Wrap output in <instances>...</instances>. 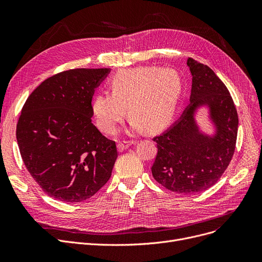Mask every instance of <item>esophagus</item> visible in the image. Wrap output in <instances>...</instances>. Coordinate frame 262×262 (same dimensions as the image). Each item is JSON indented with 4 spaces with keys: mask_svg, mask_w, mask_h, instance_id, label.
<instances>
[{
    "mask_svg": "<svg viewBox=\"0 0 262 262\" xmlns=\"http://www.w3.org/2000/svg\"><path fill=\"white\" fill-rule=\"evenodd\" d=\"M133 143H134V141H122V142H119V143H118V149H119V152H123L124 149L128 148Z\"/></svg>",
    "mask_w": 262,
    "mask_h": 262,
    "instance_id": "obj_1",
    "label": "esophagus"
}]
</instances>
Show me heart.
I'll list each match as a JSON object with an SVG mask.
<instances>
[{
  "label": "heart",
  "mask_w": 262,
  "mask_h": 262,
  "mask_svg": "<svg viewBox=\"0 0 262 262\" xmlns=\"http://www.w3.org/2000/svg\"><path fill=\"white\" fill-rule=\"evenodd\" d=\"M109 92L95 95L93 114L99 127L114 134L127 114L133 127L149 132L164 127L171 121L183 90L181 75L172 69L139 67L116 73L109 81Z\"/></svg>",
  "instance_id": "b5f03b06"
}]
</instances>
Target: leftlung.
Instances as JSON below:
<instances>
[{
    "label": "left lung",
    "instance_id": "1",
    "mask_svg": "<svg viewBox=\"0 0 262 262\" xmlns=\"http://www.w3.org/2000/svg\"><path fill=\"white\" fill-rule=\"evenodd\" d=\"M187 64L192 75L190 104L173 125L153 138L157 155L152 166L156 182L173 192L193 194L213 186L235 153L238 114L231 95L211 69L193 58ZM208 104L217 126L213 137L205 136L194 121L195 110Z\"/></svg>",
    "mask_w": 262,
    "mask_h": 262
}]
</instances>
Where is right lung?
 Returning a JSON list of instances; mask_svg holds the SVG:
<instances>
[{"label":"right lung","mask_w":262,"mask_h":262,"mask_svg":"<svg viewBox=\"0 0 262 262\" xmlns=\"http://www.w3.org/2000/svg\"><path fill=\"white\" fill-rule=\"evenodd\" d=\"M109 69H71L30 94L17 123L27 171L48 195L67 203L93 196L112 176L116 142L93 124L94 89Z\"/></svg>","instance_id":"1"}]
</instances>
